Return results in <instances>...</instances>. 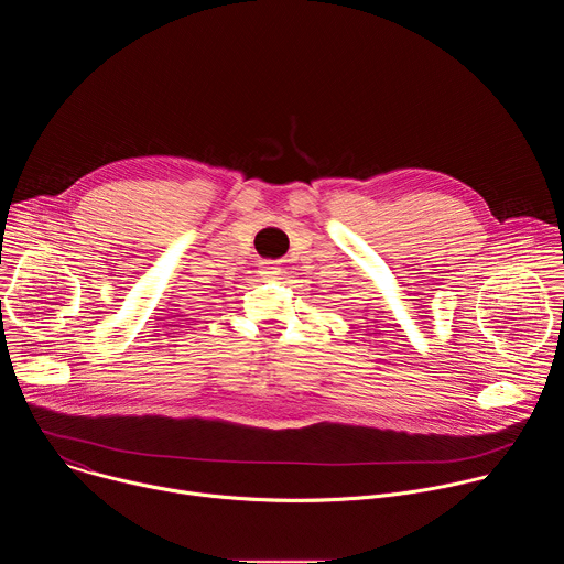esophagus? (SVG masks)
Returning <instances> with one entry per match:
<instances>
[{
  "mask_svg": "<svg viewBox=\"0 0 564 564\" xmlns=\"http://www.w3.org/2000/svg\"><path fill=\"white\" fill-rule=\"evenodd\" d=\"M261 274H263L265 279H270V276H276V274H279V268H276V263H272V261H265V263H261Z\"/></svg>",
  "mask_w": 564,
  "mask_h": 564,
  "instance_id": "34e87169",
  "label": "esophagus"
}]
</instances>
